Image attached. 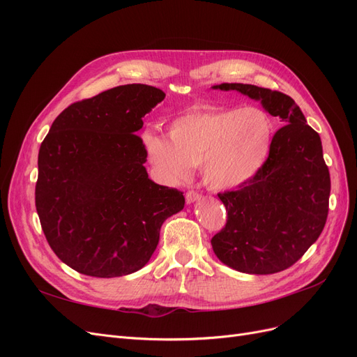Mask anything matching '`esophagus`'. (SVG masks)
<instances>
[{"instance_id": "34e87169", "label": "esophagus", "mask_w": 357, "mask_h": 357, "mask_svg": "<svg viewBox=\"0 0 357 357\" xmlns=\"http://www.w3.org/2000/svg\"><path fill=\"white\" fill-rule=\"evenodd\" d=\"M201 198V193L197 192V190H188L186 192V202L190 204V202H195L197 199Z\"/></svg>"}]
</instances>
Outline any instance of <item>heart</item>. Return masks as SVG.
I'll use <instances>...</instances> for the list:
<instances>
[{
    "instance_id": "b5f03b06",
    "label": "heart",
    "mask_w": 357,
    "mask_h": 357,
    "mask_svg": "<svg viewBox=\"0 0 357 357\" xmlns=\"http://www.w3.org/2000/svg\"><path fill=\"white\" fill-rule=\"evenodd\" d=\"M168 135L146 131V155L167 178H183L201 167L214 189H231L252 178L268 156L273 122L259 107L223 109L197 105L171 122Z\"/></svg>"
}]
</instances>
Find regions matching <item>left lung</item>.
<instances>
[{
  "label": "left lung",
  "instance_id": "1",
  "mask_svg": "<svg viewBox=\"0 0 357 357\" xmlns=\"http://www.w3.org/2000/svg\"><path fill=\"white\" fill-rule=\"evenodd\" d=\"M213 88L259 100L269 114L284 122L256 174L235 190L218 193L228 219L211 238L213 250L240 273L284 271L319 238L328 219L331 176L320 135L283 92L244 83Z\"/></svg>",
  "mask_w": 357,
  "mask_h": 357
}]
</instances>
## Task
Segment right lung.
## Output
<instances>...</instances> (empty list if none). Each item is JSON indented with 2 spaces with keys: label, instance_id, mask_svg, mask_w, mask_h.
<instances>
[{
  "label": "right lung",
  "instance_id": "obj_1",
  "mask_svg": "<svg viewBox=\"0 0 357 357\" xmlns=\"http://www.w3.org/2000/svg\"><path fill=\"white\" fill-rule=\"evenodd\" d=\"M164 98L153 86H117L68 105L43 139L36 207L52 250L74 271L100 278L138 271L162 223L185 207L183 192L149 178L135 134Z\"/></svg>",
  "mask_w": 357,
  "mask_h": 357
}]
</instances>
